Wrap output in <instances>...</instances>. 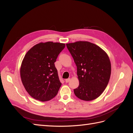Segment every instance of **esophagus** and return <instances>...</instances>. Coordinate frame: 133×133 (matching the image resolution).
Returning <instances> with one entry per match:
<instances>
[{
    "label": "esophagus",
    "instance_id": "obj_1",
    "mask_svg": "<svg viewBox=\"0 0 133 133\" xmlns=\"http://www.w3.org/2000/svg\"><path fill=\"white\" fill-rule=\"evenodd\" d=\"M70 80V78L66 79H65V82H66V83H68V82H69Z\"/></svg>",
    "mask_w": 133,
    "mask_h": 133
}]
</instances>
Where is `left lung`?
Here are the masks:
<instances>
[{"mask_svg": "<svg viewBox=\"0 0 133 133\" xmlns=\"http://www.w3.org/2000/svg\"><path fill=\"white\" fill-rule=\"evenodd\" d=\"M66 45L77 67L79 85L74 89L75 95L85 101L98 98L110 77L111 64L108 55L99 46L88 42Z\"/></svg>", "mask_w": 133, "mask_h": 133, "instance_id": "8db88e82", "label": "left lung"}]
</instances>
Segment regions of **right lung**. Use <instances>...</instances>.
Listing matches in <instances>:
<instances>
[{
  "mask_svg": "<svg viewBox=\"0 0 133 133\" xmlns=\"http://www.w3.org/2000/svg\"><path fill=\"white\" fill-rule=\"evenodd\" d=\"M65 46L63 43H40L25 54L21 67V77L31 97L46 102L57 95L62 83L54 63Z\"/></svg>",
  "mask_w": 133,
  "mask_h": 133,
  "instance_id": "right-lung-1",
  "label": "right lung"
}]
</instances>
